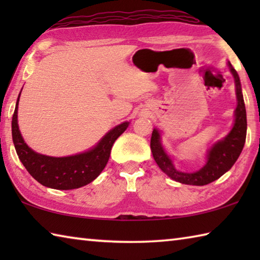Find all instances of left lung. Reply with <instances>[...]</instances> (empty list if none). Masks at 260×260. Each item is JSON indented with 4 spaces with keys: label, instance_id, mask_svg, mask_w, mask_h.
Instances as JSON below:
<instances>
[{
    "label": "left lung",
    "instance_id": "left-lung-1",
    "mask_svg": "<svg viewBox=\"0 0 260 260\" xmlns=\"http://www.w3.org/2000/svg\"><path fill=\"white\" fill-rule=\"evenodd\" d=\"M228 67H230L233 77H234L236 87L237 107L235 110L234 126L225 139L213 144V147L210 149L208 153V161L200 171L193 173H184L175 169L172 160L167 156L161 146L159 132L156 128L152 131L150 148L157 165L171 179L180 183L204 186V184L213 182L214 180L219 179L228 170L232 169V166L235 164L237 158L241 155L242 149L244 147L246 138V111L244 100L243 95H242L239 74L231 63H228Z\"/></svg>",
    "mask_w": 260,
    "mask_h": 260
}]
</instances>
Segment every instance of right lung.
Masks as SVG:
<instances>
[{"instance_id":"obj_1","label":"right lung","mask_w":260,"mask_h":260,"mask_svg":"<svg viewBox=\"0 0 260 260\" xmlns=\"http://www.w3.org/2000/svg\"><path fill=\"white\" fill-rule=\"evenodd\" d=\"M21 93V91H20ZM20 96V94H19ZM19 96L12 116V141L17 155L28 173L42 186L59 190L80 188L99 177L109 160L114 141L124 133L129 122L118 125L103 136L96 146L86 152L69 157H50L33 151L20 134L17 111Z\"/></svg>"}]
</instances>
